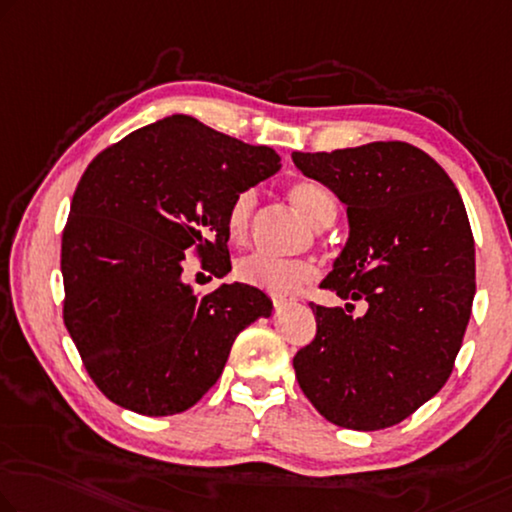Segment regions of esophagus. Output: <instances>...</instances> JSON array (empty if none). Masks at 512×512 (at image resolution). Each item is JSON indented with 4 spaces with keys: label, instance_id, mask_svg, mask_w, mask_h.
I'll return each instance as SVG.
<instances>
[{
    "label": "esophagus",
    "instance_id": "34e87169",
    "mask_svg": "<svg viewBox=\"0 0 512 512\" xmlns=\"http://www.w3.org/2000/svg\"><path fill=\"white\" fill-rule=\"evenodd\" d=\"M287 303H289L287 296H273V305H276V308H282V305H287Z\"/></svg>",
    "mask_w": 512,
    "mask_h": 512
}]
</instances>
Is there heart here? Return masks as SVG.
Instances as JSON below:
<instances>
[{
    "mask_svg": "<svg viewBox=\"0 0 512 512\" xmlns=\"http://www.w3.org/2000/svg\"><path fill=\"white\" fill-rule=\"evenodd\" d=\"M287 197L312 227L331 225L335 216H338V202H335L331 190H326L317 181H294L287 188ZM255 202V190H243V193L234 197L230 209H227V234H230L234 243L246 241ZM234 273L241 282L262 289V292L292 294L305 282L315 280L317 269L308 259H276L255 253L239 259L234 266Z\"/></svg>",
    "mask_w": 512,
    "mask_h": 512,
    "instance_id": "b5f03b06",
    "label": "heart"
}]
</instances>
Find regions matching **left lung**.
<instances>
[{
    "mask_svg": "<svg viewBox=\"0 0 512 512\" xmlns=\"http://www.w3.org/2000/svg\"><path fill=\"white\" fill-rule=\"evenodd\" d=\"M292 160L347 207V243L322 287L368 303L361 317L310 303L317 335L294 356L296 379L326 421L384 430L453 372L476 294L467 209L444 167L407 142Z\"/></svg>",
    "mask_w": 512,
    "mask_h": 512,
    "instance_id": "left-lung-1",
    "label": "left lung"
}]
</instances>
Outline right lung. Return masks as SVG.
<instances>
[{"mask_svg": "<svg viewBox=\"0 0 512 512\" xmlns=\"http://www.w3.org/2000/svg\"><path fill=\"white\" fill-rule=\"evenodd\" d=\"M278 170L271 147L188 114L91 160L61 236V276L64 324L105 398L144 416L181 414L223 375L236 335L271 317L269 296L243 282L195 294L183 262L197 253L227 276V209Z\"/></svg>", "mask_w": 512, "mask_h": 512, "instance_id": "right-lung-1", "label": "right lung"}]
</instances>
